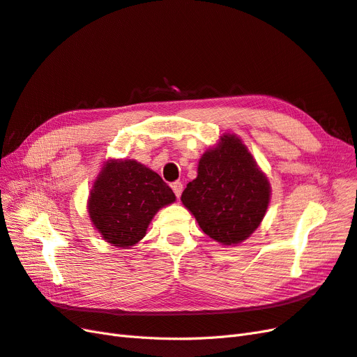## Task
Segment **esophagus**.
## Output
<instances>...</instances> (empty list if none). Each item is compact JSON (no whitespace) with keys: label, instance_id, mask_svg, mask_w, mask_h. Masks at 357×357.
<instances>
[{"label":"esophagus","instance_id":"1","mask_svg":"<svg viewBox=\"0 0 357 357\" xmlns=\"http://www.w3.org/2000/svg\"><path fill=\"white\" fill-rule=\"evenodd\" d=\"M172 190H173V192H175V196L179 199L181 195H182V190H184V185H182V182H179V181L173 182Z\"/></svg>","mask_w":357,"mask_h":357}]
</instances>
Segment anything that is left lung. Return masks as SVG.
<instances>
[{
  "instance_id": "1",
  "label": "left lung",
  "mask_w": 357,
  "mask_h": 357,
  "mask_svg": "<svg viewBox=\"0 0 357 357\" xmlns=\"http://www.w3.org/2000/svg\"><path fill=\"white\" fill-rule=\"evenodd\" d=\"M181 202L209 238L235 247L266 215L271 184L242 139L226 133L203 152L197 178L188 182Z\"/></svg>"
}]
</instances>
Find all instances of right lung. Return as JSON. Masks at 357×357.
Returning <instances> with one entry per match:
<instances>
[{"mask_svg": "<svg viewBox=\"0 0 357 357\" xmlns=\"http://www.w3.org/2000/svg\"><path fill=\"white\" fill-rule=\"evenodd\" d=\"M176 200L158 173L136 160L103 162L88 196V215L110 245L130 248L146 235L155 213Z\"/></svg>", "mask_w": 357, "mask_h": 357, "instance_id": "add662e5", "label": "right lung"}]
</instances>
